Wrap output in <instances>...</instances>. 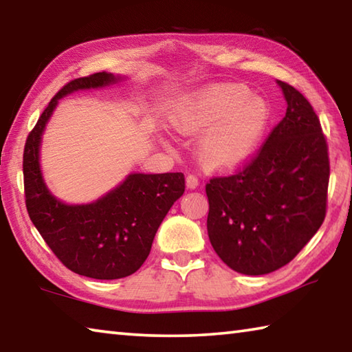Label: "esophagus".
Instances as JSON below:
<instances>
[{
  "label": "esophagus",
  "mask_w": 352,
  "mask_h": 352,
  "mask_svg": "<svg viewBox=\"0 0 352 352\" xmlns=\"http://www.w3.org/2000/svg\"><path fill=\"white\" fill-rule=\"evenodd\" d=\"M197 186H198V178L195 175H188L186 177V188L192 190V189H197Z\"/></svg>",
  "instance_id": "1"
}]
</instances>
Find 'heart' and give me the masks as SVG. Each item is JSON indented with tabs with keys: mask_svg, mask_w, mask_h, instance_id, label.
Segmentation results:
<instances>
[{
	"mask_svg": "<svg viewBox=\"0 0 352 352\" xmlns=\"http://www.w3.org/2000/svg\"><path fill=\"white\" fill-rule=\"evenodd\" d=\"M271 107L240 85H214L183 97L169 121L182 135H201L198 162L210 172L245 166L263 142Z\"/></svg>",
	"mask_w": 352,
	"mask_h": 352,
	"instance_id": "1",
	"label": "heart"
}]
</instances>
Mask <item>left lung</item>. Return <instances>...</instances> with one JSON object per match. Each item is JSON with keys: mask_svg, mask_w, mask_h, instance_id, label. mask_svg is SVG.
Instances as JSON below:
<instances>
[{"mask_svg": "<svg viewBox=\"0 0 352 352\" xmlns=\"http://www.w3.org/2000/svg\"><path fill=\"white\" fill-rule=\"evenodd\" d=\"M277 85L286 113L257 157L239 174L206 184L210 245L245 276L289 263L327 214L329 158L320 121L297 89Z\"/></svg>", "mask_w": 352, "mask_h": 352, "instance_id": "8db88e82", "label": "left lung"}]
</instances>
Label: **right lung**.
Segmentation results:
<instances>
[{
  "instance_id": "add662e5",
  "label": "right lung",
  "mask_w": 352,
  "mask_h": 352,
  "mask_svg": "<svg viewBox=\"0 0 352 352\" xmlns=\"http://www.w3.org/2000/svg\"><path fill=\"white\" fill-rule=\"evenodd\" d=\"M126 80L123 75L98 72L70 81L41 113L23 157L25 206L32 223L63 265L97 280L123 278L140 270L166 214L184 192V175L132 172L97 200L69 204L50 192L44 182L43 133L61 98Z\"/></svg>"
}]
</instances>
